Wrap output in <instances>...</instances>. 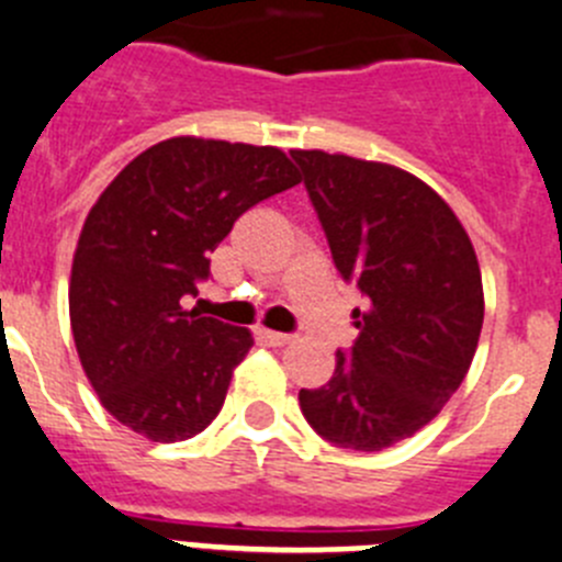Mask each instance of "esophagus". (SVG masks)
Returning a JSON list of instances; mask_svg holds the SVG:
<instances>
[{
  "mask_svg": "<svg viewBox=\"0 0 562 562\" xmlns=\"http://www.w3.org/2000/svg\"><path fill=\"white\" fill-rule=\"evenodd\" d=\"M257 338L263 340L266 346H285V344H291V335H285V333H274V329H266V327H260L257 329Z\"/></svg>",
  "mask_w": 562,
  "mask_h": 562,
  "instance_id": "1",
  "label": "esophagus"
}]
</instances>
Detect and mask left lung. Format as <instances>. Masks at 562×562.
<instances>
[{
  "label": "left lung",
  "mask_w": 562,
  "mask_h": 562,
  "mask_svg": "<svg viewBox=\"0 0 562 562\" xmlns=\"http://www.w3.org/2000/svg\"><path fill=\"white\" fill-rule=\"evenodd\" d=\"M335 269L360 288L352 352L299 405L322 438L382 452L452 400L480 344L485 296L476 251L454 210L391 162L291 149Z\"/></svg>",
  "instance_id": "1"
}]
</instances>
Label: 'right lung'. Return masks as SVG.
<instances>
[{
  "mask_svg": "<svg viewBox=\"0 0 562 562\" xmlns=\"http://www.w3.org/2000/svg\"><path fill=\"white\" fill-rule=\"evenodd\" d=\"M299 182L277 146L180 135L104 188L77 240L68 316L82 371L115 422L175 443L218 416L255 340L180 299L196 296L207 255L240 213Z\"/></svg>",
  "mask_w": 562,
  "mask_h": 562,
  "instance_id": "right-lung-1",
  "label": "right lung"
}]
</instances>
